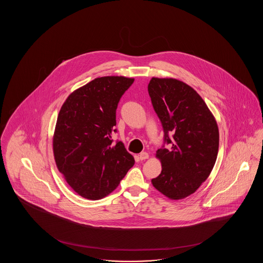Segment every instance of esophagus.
I'll list each match as a JSON object with an SVG mask.
<instances>
[{"mask_svg": "<svg viewBox=\"0 0 263 263\" xmlns=\"http://www.w3.org/2000/svg\"><path fill=\"white\" fill-rule=\"evenodd\" d=\"M139 158H140L141 161L147 160V159H149V154H148L147 152H142V153L139 155Z\"/></svg>", "mask_w": 263, "mask_h": 263, "instance_id": "obj_1", "label": "esophagus"}]
</instances>
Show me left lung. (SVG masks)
I'll use <instances>...</instances> for the list:
<instances>
[{"label": "left lung", "instance_id": "obj_1", "mask_svg": "<svg viewBox=\"0 0 263 263\" xmlns=\"http://www.w3.org/2000/svg\"><path fill=\"white\" fill-rule=\"evenodd\" d=\"M148 91L171 149H159L162 173L154 187L172 200L194 193L211 174L219 150L217 121L194 88L173 78L151 79ZM172 134L171 140L168 134Z\"/></svg>", "mask_w": 263, "mask_h": 263}]
</instances>
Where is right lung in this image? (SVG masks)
Masks as SVG:
<instances>
[{
	"mask_svg": "<svg viewBox=\"0 0 263 263\" xmlns=\"http://www.w3.org/2000/svg\"><path fill=\"white\" fill-rule=\"evenodd\" d=\"M133 78L106 76L77 88L63 103L53 135L58 171L80 196L111 193L135 163L122 142L112 144L116 108Z\"/></svg>",
	"mask_w": 263,
	"mask_h": 263,
	"instance_id": "right-lung-1",
	"label": "right lung"
}]
</instances>
